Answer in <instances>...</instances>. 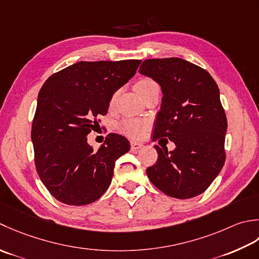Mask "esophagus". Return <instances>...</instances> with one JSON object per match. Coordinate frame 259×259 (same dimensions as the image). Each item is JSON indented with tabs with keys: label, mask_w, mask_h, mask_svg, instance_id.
I'll use <instances>...</instances> for the list:
<instances>
[{
	"label": "esophagus",
	"mask_w": 259,
	"mask_h": 259,
	"mask_svg": "<svg viewBox=\"0 0 259 259\" xmlns=\"http://www.w3.org/2000/svg\"><path fill=\"white\" fill-rule=\"evenodd\" d=\"M142 147H143V144L139 143V142H135V141H132L131 142V149L134 150V151H139L141 150Z\"/></svg>",
	"instance_id": "esophagus-1"
}]
</instances>
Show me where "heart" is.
I'll return each instance as SVG.
<instances>
[{"instance_id":"1","label":"heart","mask_w":259,"mask_h":259,"mask_svg":"<svg viewBox=\"0 0 259 259\" xmlns=\"http://www.w3.org/2000/svg\"><path fill=\"white\" fill-rule=\"evenodd\" d=\"M155 81H153L152 79L149 78H143L141 80L137 81L135 83V91L137 94H140L143 89L147 88L149 86L155 85ZM116 98V94L110 99V105H113ZM147 126V122L143 119H139V118H124L123 120H120L117 125V128L120 132L127 136L131 137H140L142 134L144 133V131Z\"/></svg>"}]
</instances>
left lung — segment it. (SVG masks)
I'll list each match as a JSON object with an SVG mask.
<instances>
[{
  "label": "left lung",
  "mask_w": 259,
  "mask_h": 259,
  "mask_svg": "<svg viewBox=\"0 0 259 259\" xmlns=\"http://www.w3.org/2000/svg\"><path fill=\"white\" fill-rule=\"evenodd\" d=\"M139 72L159 83L163 94L153 139L176 144L171 152L154 146L159 157L147 167V177L166 196L197 197L218 177L226 159L227 117L217 83L181 58L147 59Z\"/></svg>",
  "instance_id": "1"
}]
</instances>
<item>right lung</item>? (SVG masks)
<instances>
[{"label":"right lung","instance_id":"obj_1","mask_svg":"<svg viewBox=\"0 0 259 259\" xmlns=\"http://www.w3.org/2000/svg\"><path fill=\"white\" fill-rule=\"evenodd\" d=\"M141 60L79 61L47 79L31 130L34 162L45 187L58 201L89 204L112 182L115 162L130 142L108 134L97 151L87 135L106 115L113 95L135 75Z\"/></svg>","mask_w":259,"mask_h":259}]
</instances>
